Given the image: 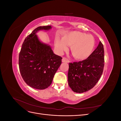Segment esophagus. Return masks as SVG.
Returning a JSON list of instances; mask_svg holds the SVG:
<instances>
[{
    "instance_id": "obj_1",
    "label": "esophagus",
    "mask_w": 121,
    "mask_h": 121,
    "mask_svg": "<svg viewBox=\"0 0 121 121\" xmlns=\"http://www.w3.org/2000/svg\"><path fill=\"white\" fill-rule=\"evenodd\" d=\"M62 62H63V63H69V60L68 59H67L66 58L63 57V59H62Z\"/></svg>"
}]
</instances>
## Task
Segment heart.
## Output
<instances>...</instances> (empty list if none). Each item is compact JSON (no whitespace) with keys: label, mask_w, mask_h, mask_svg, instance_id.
Returning <instances> with one entry per match:
<instances>
[{"label":"heart","mask_w":121,"mask_h":121,"mask_svg":"<svg viewBox=\"0 0 121 121\" xmlns=\"http://www.w3.org/2000/svg\"><path fill=\"white\" fill-rule=\"evenodd\" d=\"M71 46V52L77 60L86 59L92 53L95 47L94 37L78 31H69L64 34L61 39L56 37L54 39L55 48L60 53L67 50L68 46Z\"/></svg>","instance_id":"heart-1"}]
</instances>
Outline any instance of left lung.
<instances>
[{
	"label": "left lung",
	"instance_id": "obj_1",
	"mask_svg": "<svg viewBox=\"0 0 121 121\" xmlns=\"http://www.w3.org/2000/svg\"><path fill=\"white\" fill-rule=\"evenodd\" d=\"M104 46L100 41L87 59L69 63L68 84L74 92H85L96 85L104 71Z\"/></svg>",
	"mask_w": 121,
	"mask_h": 121
}]
</instances>
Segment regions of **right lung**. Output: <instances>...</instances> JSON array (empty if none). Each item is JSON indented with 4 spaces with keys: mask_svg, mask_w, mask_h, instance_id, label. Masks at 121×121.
I'll list each match as a JSON object with an SVG mask.
<instances>
[{
    "mask_svg": "<svg viewBox=\"0 0 121 121\" xmlns=\"http://www.w3.org/2000/svg\"><path fill=\"white\" fill-rule=\"evenodd\" d=\"M52 28L46 26L34 29L25 38L19 54L21 76L28 85L36 89H45L51 85L61 64L62 57L55 54L48 44L42 42L36 34Z\"/></svg>",
    "mask_w": 121,
    "mask_h": 121,
    "instance_id": "obj_1",
    "label": "right lung"
}]
</instances>
